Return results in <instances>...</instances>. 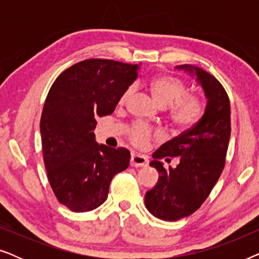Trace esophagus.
Listing matches in <instances>:
<instances>
[{
  "instance_id": "34e87169",
  "label": "esophagus",
  "mask_w": 259,
  "mask_h": 259,
  "mask_svg": "<svg viewBox=\"0 0 259 259\" xmlns=\"http://www.w3.org/2000/svg\"><path fill=\"white\" fill-rule=\"evenodd\" d=\"M131 165L134 167H143V166L148 165V159L143 154L133 153L132 158H131Z\"/></svg>"
}]
</instances>
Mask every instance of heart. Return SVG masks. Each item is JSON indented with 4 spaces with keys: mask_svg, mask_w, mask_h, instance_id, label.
Returning <instances> with one entry per match:
<instances>
[{
    "mask_svg": "<svg viewBox=\"0 0 259 259\" xmlns=\"http://www.w3.org/2000/svg\"><path fill=\"white\" fill-rule=\"evenodd\" d=\"M133 86L123 92L120 102L123 104L133 93ZM151 93L161 107H171V119L180 127H191L199 121L204 112L203 100L194 94H187L189 84L178 76L162 74L154 77L150 83ZM130 140L143 147L153 137V130L143 122H137L128 130Z\"/></svg>",
    "mask_w": 259,
    "mask_h": 259,
    "instance_id": "heart-1",
    "label": "heart"
}]
</instances>
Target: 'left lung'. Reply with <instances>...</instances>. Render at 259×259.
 <instances>
[{
  "mask_svg": "<svg viewBox=\"0 0 259 259\" xmlns=\"http://www.w3.org/2000/svg\"><path fill=\"white\" fill-rule=\"evenodd\" d=\"M179 69L196 73L204 88L207 106L203 118L192 128L161 145L153 153L152 167L159 172L158 184L147 191V210L162 221L175 222L199 208L218 182L226 161L231 134L229 95L213 75L184 65ZM165 157H179L176 169H165L160 162Z\"/></svg>",
  "mask_w": 259,
  "mask_h": 259,
  "instance_id": "left-lung-1",
  "label": "left lung"
}]
</instances>
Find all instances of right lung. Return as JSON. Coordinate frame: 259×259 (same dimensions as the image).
Listing matches in <instances>:
<instances>
[{"instance_id": "right-lung-1", "label": "right lung", "mask_w": 259, "mask_h": 259, "mask_svg": "<svg viewBox=\"0 0 259 259\" xmlns=\"http://www.w3.org/2000/svg\"><path fill=\"white\" fill-rule=\"evenodd\" d=\"M138 69L114 60H83L63 70L48 92L40 121L45 167L56 199L70 211L100 206L113 177L128 167V150L95 143V118L112 114Z\"/></svg>"}]
</instances>
